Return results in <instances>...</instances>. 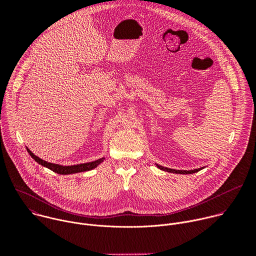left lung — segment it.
<instances>
[{"mask_svg": "<svg viewBox=\"0 0 256 256\" xmlns=\"http://www.w3.org/2000/svg\"><path fill=\"white\" fill-rule=\"evenodd\" d=\"M157 167L161 170H164V171H167V172H170V173H178V174H192V173H196V172H198L200 170L202 169V168H198V169H194V170H175V169H170V168H166V167H163V166H160L157 164Z\"/></svg>", "mask_w": 256, "mask_h": 256, "instance_id": "1", "label": "left lung"}]
</instances>
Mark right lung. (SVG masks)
<instances>
[{"label":"right lung","instance_id":"add662e5","mask_svg":"<svg viewBox=\"0 0 256 256\" xmlns=\"http://www.w3.org/2000/svg\"><path fill=\"white\" fill-rule=\"evenodd\" d=\"M28 153L30 154V156L38 162V164L50 169L52 171L58 173V174H72V173H78V172H84V171H89L95 167H97L102 161H103V158L102 159H99V160H96V161H93V162H89V163H84V164H79V165H72V166H62V165H58V164H54V163H50V162H46V161H44L42 159L38 158V156H35L29 149H27Z\"/></svg>","mask_w":256,"mask_h":256}]
</instances>
